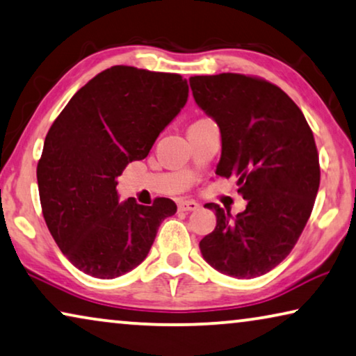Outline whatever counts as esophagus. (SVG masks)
I'll return each mask as SVG.
<instances>
[{
    "label": "esophagus",
    "mask_w": 356,
    "mask_h": 356,
    "mask_svg": "<svg viewBox=\"0 0 356 356\" xmlns=\"http://www.w3.org/2000/svg\"><path fill=\"white\" fill-rule=\"evenodd\" d=\"M179 211H196L200 208V204L193 200H180L177 203Z\"/></svg>",
    "instance_id": "esophagus-1"
}]
</instances>
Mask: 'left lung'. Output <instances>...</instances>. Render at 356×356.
Returning <instances> with one entry per match:
<instances>
[{"mask_svg": "<svg viewBox=\"0 0 356 356\" xmlns=\"http://www.w3.org/2000/svg\"><path fill=\"white\" fill-rule=\"evenodd\" d=\"M188 81L195 102L219 124L216 174L236 177L248 201L235 217L206 204L217 224L200 241L201 254L220 273L261 277L289 256L314 209L320 187L314 132L293 99L267 79L220 73Z\"/></svg>", "mask_w": 356, "mask_h": 356, "instance_id": "obj_1", "label": "left lung"}]
</instances>
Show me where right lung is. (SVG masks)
Returning <instances> with one entry per match:
<instances>
[{"label": "right lung", "mask_w": 356, "mask_h": 356, "mask_svg": "<svg viewBox=\"0 0 356 356\" xmlns=\"http://www.w3.org/2000/svg\"><path fill=\"white\" fill-rule=\"evenodd\" d=\"M187 97L177 73L115 65L84 84L49 127L36 168L42 217L78 270L102 280L124 275L176 214L169 198L118 203L116 179L144 160Z\"/></svg>", "instance_id": "add662e5"}]
</instances>
